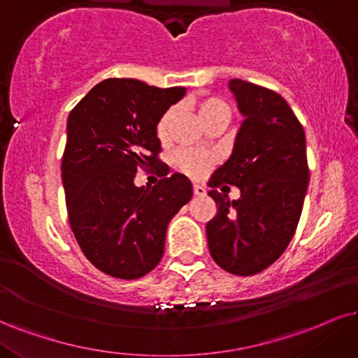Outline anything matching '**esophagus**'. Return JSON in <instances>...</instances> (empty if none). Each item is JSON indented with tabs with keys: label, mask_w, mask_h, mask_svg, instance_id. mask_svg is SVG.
Here are the masks:
<instances>
[{
	"label": "esophagus",
	"mask_w": 358,
	"mask_h": 358,
	"mask_svg": "<svg viewBox=\"0 0 358 358\" xmlns=\"http://www.w3.org/2000/svg\"><path fill=\"white\" fill-rule=\"evenodd\" d=\"M192 191H194V196H206V189L199 186V184H194L192 186Z\"/></svg>",
	"instance_id": "obj_1"
}]
</instances>
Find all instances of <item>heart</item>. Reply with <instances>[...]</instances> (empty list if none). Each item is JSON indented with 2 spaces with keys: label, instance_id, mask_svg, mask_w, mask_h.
I'll return each instance as SVG.
<instances>
[{
  "label": "heart",
  "instance_id": "1",
  "mask_svg": "<svg viewBox=\"0 0 358 358\" xmlns=\"http://www.w3.org/2000/svg\"><path fill=\"white\" fill-rule=\"evenodd\" d=\"M197 113H199L202 122H204L209 117L219 116V114L229 116V108L222 99L207 98V99H202L201 103L197 104ZM174 116H176V109H169V111L161 117V121H159L156 132H157V138L161 141H166L167 136H169L171 124ZM174 162L178 164L179 169H182L189 176H201L206 167L209 166V159H207L204 154L187 152V151H180L176 154Z\"/></svg>",
  "mask_w": 358,
  "mask_h": 358
}]
</instances>
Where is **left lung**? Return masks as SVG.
<instances>
[{"instance_id":"left-lung-1","label":"left lung","mask_w":358,"mask_h":358,"mask_svg":"<svg viewBox=\"0 0 358 358\" xmlns=\"http://www.w3.org/2000/svg\"><path fill=\"white\" fill-rule=\"evenodd\" d=\"M227 86L244 121L209 179L217 214L206 226L207 245L224 271L254 275L280 257L297 229L308 187L306 132L277 92L242 79ZM222 182L241 189L239 200L215 191Z\"/></svg>"}]
</instances>
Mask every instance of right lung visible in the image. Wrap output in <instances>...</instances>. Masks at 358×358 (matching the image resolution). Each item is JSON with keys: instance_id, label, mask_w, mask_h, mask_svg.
Returning a JSON list of instances; mask_svg holds the SVG:
<instances>
[{"instance_id": "add662e5", "label": "right lung", "mask_w": 358, "mask_h": 358, "mask_svg": "<svg viewBox=\"0 0 358 358\" xmlns=\"http://www.w3.org/2000/svg\"><path fill=\"white\" fill-rule=\"evenodd\" d=\"M184 94L186 87L113 78L69 113L63 156L69 224L86 257L108 275L132 280L151 272L171 219L191 201V180L179 172L154 187L134 184L139 167L161 164L157 124Z\"/></svg>"}]
</instances>
